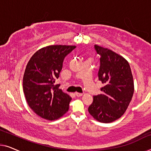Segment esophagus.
I'll return each instance as SVG.
<instances>
[{"mask_svg": "<svg viewBox=\"0 0 151 151\" xmlns=\"http://www.w3.org/2000/svg\"><path fill=\"white\" fill-rule=\"evenodd\" d=\"M75 95L77 97H80V96H82V93H78V92H76L75 93Z\"/></svg>", "mask_w": 151, "mask_h": 151, "instance_id": "obj_1", "label": "esophagus"}]
</instances>
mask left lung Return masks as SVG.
<instances>
[{
    "mask_svg": "<svg viewBox=\"0 0 151 151\" xmlns=\"http://www.w3.org/2000/svg\"><path fill=\"white\" fill-rule=\"evenodd\" d=\"M100 55L98 79L104 84L102 93L93 96L88 111L97 120L109 123L122 115L129 106L134 92L131 69L127 60L114 51L95 45Z\"/></svg>",
    "mask_w": 151,
    "mask_h": 151,
    "instance_id": "left-lung-1",
    "label": "left lung"
}]
</instances>
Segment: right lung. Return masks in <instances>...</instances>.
<instances>
[{
	"mask_svg": "<svg viewBox=\"0 0 151 151\" xmlns=\"http://www.w3.org/2000/svg\"><path fill=\"white\" fill-rule=\"evenodd\" d=\"M76 46L51 45L37 51L27 65L23 91L31 109L39 116L54 120L69 108L71 98L55 84L65 58Z\"/></svg>",
	"mask_w": 151,
	"mask_h": 151,
	"instance_id": "1",
	"label": "right lung"
}]
</instances>
